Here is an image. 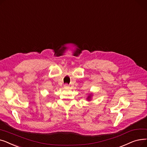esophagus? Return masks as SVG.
Masks as SVG:
<instances>
[{
  "label": "esophagus",
  "mask_w": 147,
  "mask_h": 147,
  "mask_svg": "<svg viewBox=\"0 0 147 147\" xmlns=\"http://www.w3.org/2000/svg\"><path fill=\"white\" fill-rule=\"evenodd\" d=\"M64 87L65 88H69V86L67 84H65L64 85Z\"/></svg>",
  "instance_id": "1"
}]
</instances>
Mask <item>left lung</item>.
<instances>
[{
    "label": "left lung",
    "mask_w": 147,
    "mask_h": 147,
    "mask_svg": "<svg viewBox=\"0 0 147 147\" xmlns=\"http://www.w3.org/2000/svg\"><path fill=\"white\" fill-rule=\"evenodd\" d=\"M92 94H90L88 96V97L87 98V99L88 100H91V98H92Z\"/></svg>",
    "instance_id": "8db88e82"
}]
</instances>
